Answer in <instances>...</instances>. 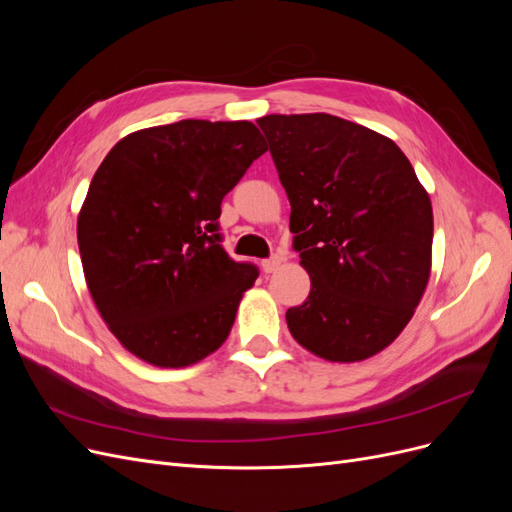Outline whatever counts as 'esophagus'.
I'll return each mask as SVG.
<instances>
[{"mask_svg":"<svg viewBox=\"0 0 512 512\" xmlns=\"http://www.w3.org/2000/svg\"><path fill=\"white\" fill-rule=\"evenodd\" d=\"M282 267V258L280 256H273L269 260H262V271L265 273H273Z\"/></svg>","mask_w":512,"mask_h":512,"instance_id":"esophagus-1","label":"esophagus"}]
</instances>
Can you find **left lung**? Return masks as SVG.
Here are the masks:
<instances>
[{"instance_id": "obj_1", "label": "left lung", "mask_w": 512, "mask_h": 512, "mask_svg": "<svg viewBox=\"0 0 512 512\" xmlns=\"http://www.w3.org/2000/svg\"><path fill=\"white\" fill-rule=\"evenodd\" d=\"M290 200V230L312 288L290 307L292 337L331 363L391 346L431 273L433 211L389 136L327 115L256 119Z\"/></svg>"}]
</instances>
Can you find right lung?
Returning a JSON list of instances; mask_svg holds the SVG:
<instances>
[{"label":"right lung","mask_w":512,"mask_h":512,"mask_svg":"<svg viewBox=\"0 0 512 512\" xmlns=\"http://www.w3.org/2000/svg\"><path fill=\"white\" fill-rule=\"evenodd\" d=\"M267 151L252 121L183 119L108 151L76 222L85 282L119 344L156 367H188L235 324L254 265L220 245V205Z\"/></svg>","instance_id":"obj_1"}]
</instances>
